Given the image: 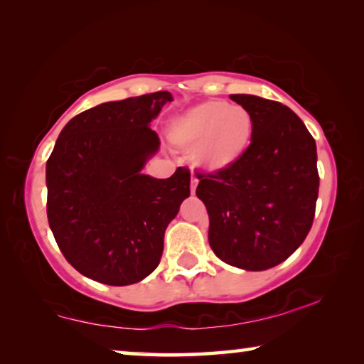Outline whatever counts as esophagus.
Here are the masks:
<instances>
[{
	"label": "esophagus",
	"instance_id": "1",
	"mask_svg": "<svg viewBox=\"0 0 364 364\" xmlns=\"http://www.w3.org/2000/svg\"><path fill=\"white\" fill-rule=\"evenodd\" d=\"M196 186H197V181L196 178H193V180H191V194L196 193Z\"/></svg>",
	"mask_w": 364,
	"mask_h": 364
}]
</instances>
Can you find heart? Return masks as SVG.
<instances>
[{"label": "heart", "mask_w": 364, "mask_h": 364, "mask_svg": "<svg viewBox=\"0 0 364 364\" xmlns=\"http://www.w3.org/2000/svg\"><path fill=\"white\" fill-rule=\"evenodd\" d=\"M255 122L247 109L225 101H205L175 115L168 138L184 151H193V164L204 173L232 168L254 139Z\"/></svg>", "instance_id": "obj_1"}]
</instances>
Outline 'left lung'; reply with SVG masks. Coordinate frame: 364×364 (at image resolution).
Wrapping results in <instances>:
<instances>
[{"label":"left lung","mask_w":364,"mask_h":364,"mask_svg":"<svg viewBox=\"0 0 364 364\" xmlns=\"http://www.w3.org/2000/svg\"><path fill=\"white\" fill-rule=\"evenodd\" d=\"M254 117V139L232 168L199 175L208 244L231 267L263 271L291 257L310 231L318 199L316 143L281 102L231 95Z\"/></svg>","instance_id":"8db88e82"}]
</instances>
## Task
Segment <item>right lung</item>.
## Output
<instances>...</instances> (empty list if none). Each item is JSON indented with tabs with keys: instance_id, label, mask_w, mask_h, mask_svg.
<instances>
[{
	"instance_id": "right-lung-1",
	"label": "right lung",
	"mask_w": 364,
	"mask_h": 364,
	"mask_svg": "<svg viewBox=\"0 0 364 364\" xmlns=\"http://www.w3.org/2000/svg\"><path fill=\"white\" fill-rule=\"evenodd\" d=\"M168 91L102 102L63 128L46 164L48 221L78 273L107 286L147 278L164 252V236L189 197L191 173L144 175L160 149L151 122Z\"/></svg>"
}]
</instances>
